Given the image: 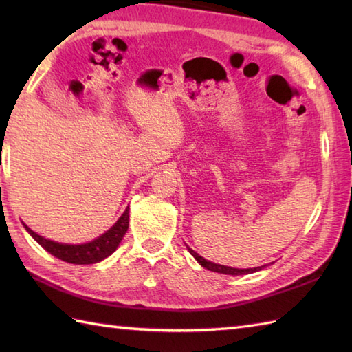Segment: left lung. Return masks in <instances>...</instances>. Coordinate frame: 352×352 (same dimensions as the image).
Listing matches in <instances>:
<instances>
[{
    "label": "left lung",
    "mask_w": 352,
    "mask_h": 352,
    "mask_svg": "<svg viewBox=\"0 0 352 352\" xmlns=\"http://www.w3.org/2000/svg\"><path fill=\"white\" fill-rule=\"evenodd\" d=\"M188 250H189L192 256L198 260V263L201 266H204L206 269H208V271H213V272H218V274H226V275H243V274H251V272H256V271H261V266L251 267V269H237V267L216 265V263H212V261L206 260L204 257H201L199 254H197L192 248H189V246H188Z\"/></svg>",
    "instance_id": "obj_1"
}]
</instances>
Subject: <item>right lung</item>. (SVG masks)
I'll return each mask as SVG.
<instances>
[{"instance_id": "right-lung-1", "label": "right lung", "mask_w": 352, "mask_h": 352, "mask_svg": "<svg viewBox=\"0 0 352 352\" xmlns=\"http://www.w3.org/2000/svg\"><path fill=\"white\" fill-rule=\"evenodd\" d=\"M24 227L27 228L28 233L33 236L34 241L54 257L74 265H92L96 263V261H101L109 257L110 254L118 248L119 242L122 241L124 234L126 233V230H129V208H126L124 214L118 219V222L107 231V233H104L98 239H95V241L83 245H65L52 242L48 241V239H43L39 234H36L34 231L30 230L27 226Z\"/></svg>"}]
</instances>
